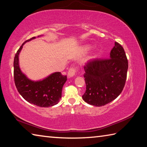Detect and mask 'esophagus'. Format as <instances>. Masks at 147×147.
Returning <instances> with one entry per match:
<instances>
[{
    "instance_id": "34e87169",
    "label": "esophagus",
    "mask_w": 147,
    "mask_h": 147,
    "mask_svg": "<svg viewBox=\"0 0 147 147\" xmlns=\"http://www.w3.org/2000/svg\"><path fill=\"white\" fill-rule=\"evenodd\" d=\"M76 73V70L75 69L71 68L67 73V76L69 78H72V77H73L74 75H75Z\"/></svg>"
}]
</instances>
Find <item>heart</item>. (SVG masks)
<instances>
[{"mask_svg":"<svg viewBox=\"0 0 147 147\" xmlns=\"http://www.w3.org/2000/svg\"><path fill=\"white\" fill-rule=\"evenodd\" d=\"M90 49H91V46L88 45H84V46L82 47V50H83V51L84 52V53H87V52H88ZM96 56H97V54L95 53V54H94V55H93V58H96Z\"/></svg>","mask_w":147,"mask_h":147,"instance_id":"heart-1","label":"heart"}]
</instances>
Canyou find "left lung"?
I'll return each instance as SVG.
<instances>
[{"label":"left lung","mask_w":147,"mask_h":147,"mask_svg":"<svg viewBox=\"0 0 147 147\" xmlns=\"http://www.w3.org/2000/svg\"><path fill=\"white\" fill-rule=\"evenodd\" d=\"M128 67L124 49L115 42L109 59H95L84 67L86 91L82 96L83 100L96 107L115 100L124 87Z\"/></svg>","instance_id":"left-lung-1"}]
</instances>
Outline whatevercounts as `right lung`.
Masks as SVG:
<instances>
[{
	"instance_id": "1",
	"label": "right lung",
	"mask_w": 147,
	"mask_h": 147,
	"mask_svg": "<svg viewBox=\"0 0 147 147\" xmlns=\"http://www.w3.org/2000/svg\"><path fill=\"white\" fill-rule=\"evenodd\" d=\"M43 36V35L38 36ZM36 37L24 41L17 51L14 58L15 84L20 94L29 103L39 107L49 108L59 102L61 98L62 88L67 80V76L59 72L53 73L45 78L32 80L21 71L19 65V54L26 42L36 39Z\"/></svg>"
}]
</instances>
